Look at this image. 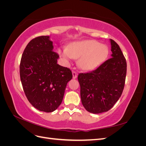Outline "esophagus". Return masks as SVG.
<instances>
[{"mask_svg": "<svg viewBox=\"0 0 146 146\" xmlns=\"http://www.w3.org/2000/svg\"><path fill=\"white\" fill-rule=\"evenodd\" d=\"M77 77V74L76 72L75 71H72V77L74 79H76Z\"/></svg>", "mask_w": 146, "mask_h": 146, "instance_id": "obj_1", "label": "esophagus"}]
</instances>
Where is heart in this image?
Returning a JSON list of instances; mask_svg holds the SVG:
<instances>
[{"label": "heart", "instance_id": "1", "mask_svg": "<svg viewBox=\"0 0 146 146\" xmlns=\"http://www.w3.org/2000/svg\"><path fill=\"white\" fill-rule=\"evenodd\" d=\"M58 54L66 63L78 58V64L84 70H91L103 63L108 55L107 46L94 40H83L70 43L67 47L60 48Z\"/></svg>", "mask_w": 146, "mask_h": 146}]
</instances>
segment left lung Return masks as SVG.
Instances as JSON below:
<instances>
[{
  "instance_id": "8db88e82",
  "label": "left lung",
  "mask_w": 146,
  "mask_h": 146,
  "mask_svg": "<svg viewBox=\"0 0 146 146\" xmlns=\"http://www.w3.org/2000/svg\"><path fill=\"white\" fill-rule=\"evenodd\" d=\"M110 41L111 58L93 71L78 76L82 105L91 113L108 111L120 98L124 88L126 60L117 44Z\"/></svg>"
}]
</instances>
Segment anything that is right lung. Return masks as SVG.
<instances>
[{"label": "right lung", "mask_w": 146, "mask_h": 146, "mask_svg": "<svg viewBox=\"0 0 146 146\" xmlns=\"http://www.w3.org/2000/svg\"><path fill=\"white\" fill-rule=\"evenodd\" d=\"M49 36L31 40L21 57L20 77L25 94L41 111H55L62 102L66 85L72 78L69 69L57 64Z\"/></svg>", "instance_id": "right-lung-1"}]
</instances>
